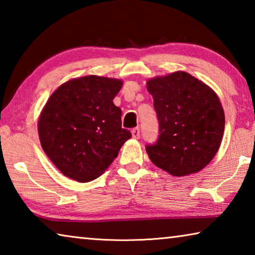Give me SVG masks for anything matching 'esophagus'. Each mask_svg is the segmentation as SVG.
Masks as SVG:
<instances>
[{
  "label": "esophagus",
  "instance_id": "obj_1",
  "mask_svg": "<svg viewBox=\"0 0 255 255\" xmlns=\"http://www.w3.org/2000/svg\"><path fill=\"white\" fill-rule=\"evenodd\" d=\"M131 135H132V137H133V138H136V139H138V138H139V136H140L139 128H138V127L133 128L132 130H131Z\"/></svg>",
  "mask_w": 255,
  "mask_h": 255
}]
</instances>
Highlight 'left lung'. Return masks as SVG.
<instances>
[{
  "mask_svg": "<svg viewBox=\"0 0 255 255\" xmlns=\"http://www.w3.org/2000/svg\"><path fill=\"white\" fill-rule=\"evenodd\" d=\"M154 99L159 135L146 146L155 165L173 176H184L208 165L221 146L225 114L213 89L185 72L147 81Z\"/></svg>",
  "mask_w": 255,
  "mask_h": 255,
  "instance_id": "obj_1",
  "label": "left lung"
}]
</instances>
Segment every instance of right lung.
Masks as SVG:
<instances>
[{
	"mask_svg": "<svg viewBox=\"0 0 255 255\" xmlns=\"http://www.w3.org/2000/svg\"><path fill=\"white\" fill-rule=\"evenodd\" d=\"M122 86V80L83 76L65 82L47 101L38 120L40 144L67 178H99L131 137L112 102Z\"/></svg>",
	"mask_w": 255,
	"mask_h": 255,
	"instance_id": "right-lung-1",
	"label": "right lung"
}]
</instances>
